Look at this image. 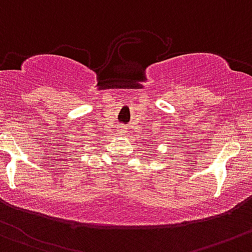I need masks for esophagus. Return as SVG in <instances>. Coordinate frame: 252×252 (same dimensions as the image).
Returning <instances> with one entry per match:
<instances>
[{
    "instance_id": "1",
    "label": "esophagus",
    "mask_w": 252,
    "mask_h": 252,
    "mask_svg": "<svg viewBox=\"0 0 252 252\" xmlns=\"http://www.w3.org/2000/svg\"><path fill=\"white\" fill-rule=\"evenodd\" d=\"M117 132H119V133H122V132H124V131H122V130H117Z\"/></svg>"
}]
</instances>
